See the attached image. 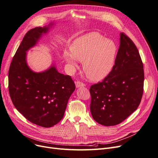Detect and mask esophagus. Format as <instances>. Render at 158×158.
Wrapping results in <instances>:
<instances>
[{
  "label": "esophagus",
  "mask_w": 158,
  "mask_h": 158,
  "mask_svg": "<svg viewBox=\"0 0 158 158\" xmlns=\"http://www.w3.org/2000/svg\"><path fill=\"white\" fill-rule=\"evenodd\" d=\"M75 84H76V87H84L85 86V84L81 82V81H77L75 82Z\"/></svg>",
  "instance_id": "esophagus-1"
}]
</instances>
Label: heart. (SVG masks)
Returning a JSON list of instances; mask_svg holds the SVG:
<instances>
[{
    "label": "heart",
    "mask_w": 158,
    "mask_h": 158,
    "mask_svg": "<svg viewBox=\"0 0 158 158\" xmlns=\"http://www.w3.org/2000/svg\"><path fill=\"white\" fill-rule=\"evenodd\" d=\"M66 52L65 61L73 71L78 67L77 61L83 63V70L87 77L99 81L108 76L114 67L117 47L115 43L107 40L98 32H91L76 40Z\"/></svg>",
    "instance_id": "1"
}]
</instances>
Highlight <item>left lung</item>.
Segmentation results:
<instances>
[{
    "instance_id": "1",
    "label": "left lung",
    "mask_w": 158,
    "mask_h": 158,
    "mask_svg": "<svg viewBox=\"0 0 158 158\" xmlns=\"http://www.w3.org/2000/svg\"><path fill=\"white\" fill-rule=\"evenodd\" d=\"M144 77L139 52L130 37L121 33L114 67L89 89L94 121L106 127L115 126L134 112L142 98Z\"/></svg>"
}]
</instances>
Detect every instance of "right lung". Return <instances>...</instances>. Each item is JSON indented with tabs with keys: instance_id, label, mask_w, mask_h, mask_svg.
<instances>
[{
	"instance_id": "add662e5",
	"label": "right lung",
	"mask_w": 158,
	"mask_h": 158,
	"mask_svg": "<svg viewBox=\"0 0 158 158\" xmlns=\"http://www.w3.org/2000/svg\"><path fill=\"white\" fill-rule=\"evenodd\" d=\"M49 27L31 29L14 56L8 73V89L15 108L29 121L52 127L64 117L68 100L75 90L71 77L58 72L54 65L35 73L27 63V51L34 47Z\"/></svg>"
}]
</instances>
